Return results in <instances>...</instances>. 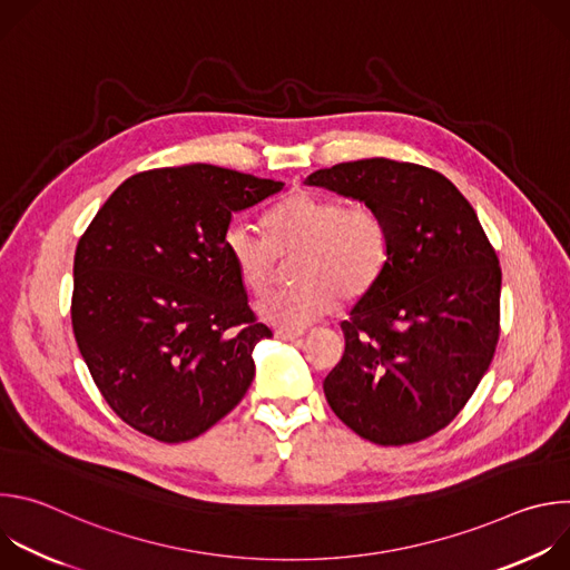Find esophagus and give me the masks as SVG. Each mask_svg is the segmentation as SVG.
<instances>
[{
	"label": "esophagus",
	"instance_id": "1",
	"mask_svg": "<svg viewBox=\"0 0 570 570\" xmlns=\"http://www.w3.org/2000/svg\"><path fill=\"white\" fill-rule=\"evenodd\" d=\"M275 336H277V338H282V341H293V338H299V336H304V330L279 327V330H275Z\"/></svg>",
	"mask_w": 570,
	"mask_h": 570
}]
</instances>
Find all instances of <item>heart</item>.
Instances as JSON below:
<instances>
[{"mask_svg": "<svg viewBox=\"0 0 570 570\" xmlns=\"http://www.w3.org/2000/svg\"><path fill=\"white\" fill-rule=\"evenodd\" d=\"M268 236L250 223L232 220L223 246L238 277L253 293L273 288L282 257L299 255L293 288L259 302L264 320L277 324H308L336 311L341 297H363L390 257V227L383 214L365 203L297 191L266 218Z\"/></svg>", "mask_w": 570, "mask_h": 570, "instance_id": "1", "label": "heart"}]
</instances>
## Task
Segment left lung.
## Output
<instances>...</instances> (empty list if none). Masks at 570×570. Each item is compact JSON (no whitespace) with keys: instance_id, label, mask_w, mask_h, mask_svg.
<instances>
[{"instance_id":"8db88e82","label":"left lung","mask_w":570,"mask_h":570,"mask_svg":"<svg viewBox=\"0 0 570 570\" xmlns=\"http://www.w3.org/2000/svg\"><path fill=\"white\" fill-rule=\"evenodd\" d=\"M306 183L376 207L390 227L387 264L341 324L345 354L324 396L363 440H426L455 420L494 358L497 250L458 187L413 161H343Z\"/></svg>"}]
</instances>
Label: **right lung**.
Masks as SVG:
<instances>
[{
    "label": "right lung",
    "mask_w": 570,
    "mask_h": 570,
    "mask_svg": "<svg viewBox=\"0 0 570 570\" xmlns=\"http://www.w3.org/2000/svg\"><path fill=\"white\" fill-rule=\"evenodd\" d=\"M284 183L212 165L130 176L73 255L71 330L121 422L187 442L223 420L255 379L273 332L248 306L223 236L234 212Z\"/></svg>",
    "instance_id": "right-lung-1"
}]
</instances>
